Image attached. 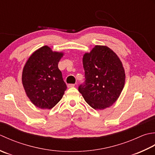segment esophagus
Segmentation results:
<instances>
[{"label":"esophagus","instance_id":"34e87169","mask_svg":"<svg viewBox=\"0 0 155 155\" xmlns=\"http://www.w3.org/2000/svg\"><path fill=\"white\" fill-rule=\"evenodd\" d=\"M75 86V84H68V87H74Z\"/></svg>","mask_w":155,"mask_h":155}]
</instances>
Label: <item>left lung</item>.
<instances>
[{
  "label": "left lung",
  "mask_w": 155,
  "mask_h": 155,
  "mask_svg": "<svg viewBox=\"0 0 155 155\" xmlns=\"http://www.w3.org/2000/svg\"><path fill=\"white\" fill-rule=\"evenodd\" d=\"M85 80L78 87L85 101L95 110H103L114 103L124 86L122 62L112 50L96 45L83 58Z\"/></svg>",
  "instance_id": "8db88e82"
}]
</instances>
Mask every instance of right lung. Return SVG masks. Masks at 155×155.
Segmentation results:
<instances>
[{
	"label": "right lung",
	"mask_w": 155,
	"mask_h": 155,
	"mask_svg": "<svg viewBox=\"0 0 155 155\" xmlns=\"http://www.w3.org/2000/svg\"><path fill=\"white\" fill-rule=\"evenodd\" d=\"M62 53L53 52L47 46L35 51L25 64L22 81L27 96L41 109L53 108L62 98L67 86L58 63Z\"/></svg>",
	"instance_id": "add662e5"
}]
</instances>
